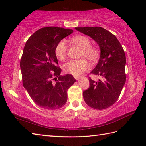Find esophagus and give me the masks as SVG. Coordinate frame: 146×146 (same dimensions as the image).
Listing matches in <instances>:
<instances>
[{"label": "esophagus", "instance_id": "34e87169", "mask_svg": "<svg viewBox=\"0 0 146 146\" xmlns=\"http://www.w3.org/2000/svg\"><path fill=\"white\" fill-rule=\"evenodd\" d=\"M74 77H75V78L76 80H80V79H81V77H80V76H75Z\"/></svg>", "mask_w": 146, "mask_h": 146}]
</instances>
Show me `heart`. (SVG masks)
<instances>
[{"mask_svg": "<svg viewBox=\"0 0 146 146\" xmlns=\"http://www.w3.org/2000/svg\"><path fill=\"white\" fill-rule=\"evenodd\" d=\"M70 41L80 46L82 49L80 56L87 58L92 63L98 61L100 57V50L96 46H92L91 40L87 36L78 35L73 36ZM68 46L64 40H61L55 47V54L61 61H63L66 57ZM88 69V62L85 58L78 60H71L64 64L63 70L65 73L74 76H79Z\"/></svg>", "mask_w": 146, "mask_h": 146, "instance_id": "obj_1", "label": "heart"}]
</instances>
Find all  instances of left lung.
<instances>
[{"instance_id": "8db88e82", "label": "left lung", "mask_w": 146, "mask_h": 146, "mask_svg": "<svg viewBox=\"0 0 146 146\" xmlns=\"http://www.w3.org/2000/svg\"><path fill=\"white\" fill-rule=\"evenodd\" d=\"M76 30L91 37L100 48V58L91 71L98 76L97 81L89 77L90 88L83 93L89 107L104 110L115 103L126 81L124 50L112 33L101 27H75Z\"/></svg>"}]
</instances>
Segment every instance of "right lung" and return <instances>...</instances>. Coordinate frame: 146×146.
<instances>
[{
	"label": "right lung",
	"instance_id": "add662e5",
	"mask_svg": "<svg viewBox=\"0 0 146 146\" xmlns=\"http://www.w3.org/2000/svg\"><path fill=\"white\" fill-rule=\"evenodd\" d=\"M73 32L56 26L42 27L30 36L24 46L20 61L23 84L40 107L56 110L63 107L68 90L76 82L73 75H61L55 54L58 42Z\"/></svg>",
	"mask_w": 146,
	"mask_h": 146
}]
</instances>
